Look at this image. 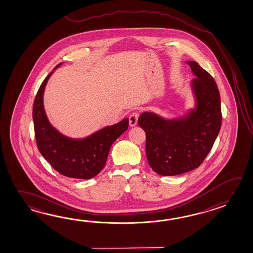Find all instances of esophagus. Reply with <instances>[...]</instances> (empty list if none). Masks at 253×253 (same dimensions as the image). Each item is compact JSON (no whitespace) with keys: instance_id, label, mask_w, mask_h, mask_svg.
I'll list each match as a JSON object with an SVG mask.
<instances>
[{"instance_id":"obj_1","label":"esophagus","mask_w":253,"mask_h":253,"mask_svg":"<svg viewBox=\"0 0 253 253\" xmlns=\"http://www.w3.org/2000/svg\"><path fill=\"white\" fill-rule=\"evenodd\" d=\"M138 117H139V113L134 111L132 114H130L129 116V125L131 126H134L135 125L137 124V120H138Z\"/></svg>"}]
</instances>
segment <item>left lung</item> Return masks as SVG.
<instances>
[{
	"instance_id": "1",
	"label": "left lung",
	"mask_w": 253,
	"mask_h": 253,
	"mask_svg": "<svg viewBox=\"0 0 253 253\" xmlns=\"http://www.w3.org/2000/svg\"><path fill=\"white\" fill-rule=\"evenodd\" d=\"M197 108L187 119L168 122L153 113H143L138 126L145 130L149 166L160 175L192 171L205 161L221 126L220 92L213 78L196 61H187Z\"/></svg>"
}]
</instances>
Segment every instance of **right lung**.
<instances>
[{"label": "right lung", "instance_id": "1", "mask_svg": "<svg viewBox=\"0 0 253 253\" xmlns=\"http://www.w3.org/2000/svg\"><path fill=\"white\" fill-rule=\"evenodd\" d=\"M51 73L42 81L33 103L34 134L39 151L62 175L77 179L95 177L105 167L112 144L128 128V119L82 139L66 137L49 124L43 108L44 87Z\"/></svg>", "mask_w": 253, "mask_h": 253}]
</instances>
